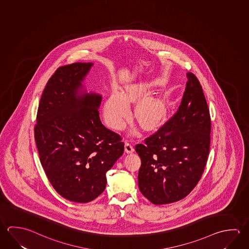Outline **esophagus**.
I'll list each match as a JSON object with an SVG mask.
<instances>
[{"label": "esophagus", "mask_w": 249, "mask_h": 249, "mask_svg": "<svg viewBox=\"0 0 249 249\" xmlns=\"http://www.w3.org/2000/svg\"><path fill=\"white\" fill-rule=\"evenodd\" d=\"M125 151H126L127 154H131V153L134 152V151H135V148H134L133 144L129 142H126V143H125Z\"/></svg>", "instance_id": "obj_1"}]
</instances>
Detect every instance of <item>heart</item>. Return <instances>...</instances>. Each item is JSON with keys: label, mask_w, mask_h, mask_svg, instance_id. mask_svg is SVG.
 <instances>
[{"label": "heart", "mask_w": 249, "mask_h": 249, "mask_svg": "<svg viewBox=\"0 0 249 249\" xmlns=\"http://www.w3.org/2000/svg\"><path fill=\"white\" fill-rule=\"evenodd\" d=\"M144 90L137 86L126 88L123 93L111 94L103 106V117L106 123L114 129H121L129 114L131 103L143 98ZM164 115V107L157 100L140 102L135 109V116L140 125L145 129L159 124Z\"/></svg>", "instance_id": "obj_1"}]
</instances>
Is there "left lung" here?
Segmentation results:
<instances>
[{
    "label": "left lung",
    "mask_w": 249,
    "mask_h": 249,
    "mask_svg": "<svg viewBox=\"0 0 249 249\" xmlns=\"http://www.w3.org/2000/svg\"><path fill=\"white\" fill-rule=\"evenodd\" d=\"M186 76L178 112L145 143L135 146L142 161L138 186L155 205L187 196L198 183L209 154V108L198 79L192 72Z\"/></svg>",
    "instance_id": "8db88e82"
}]
</instances>
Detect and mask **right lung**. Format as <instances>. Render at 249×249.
<instances>
[{"label":"right lung","instance_id":"1","mask_svg":"<svg viewBox=\"0 0 249 249\" xmlns=\"http://www.w3.org/2000/svg\"><path fill=\"white\" fill-rule=\"evenodd\" d=\"M93 63L61 66L40 100L35 140L40 161L56 192L88 203L105 190L106 173L123 156L122 138L101 122L102 96L83 82Z\"/></svg>","mask_w":249,"mask_h":249}]
</instances>
